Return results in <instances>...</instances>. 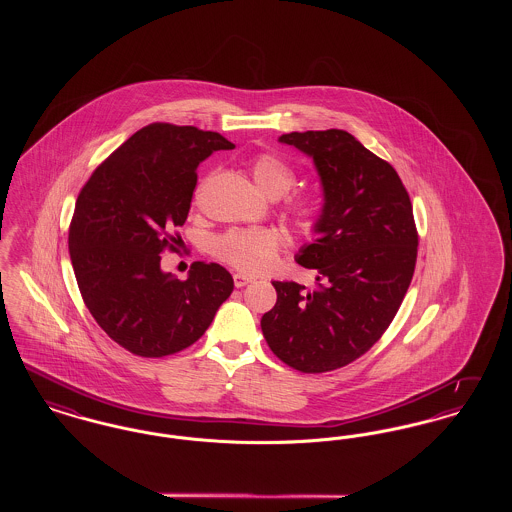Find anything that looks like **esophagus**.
I'll return each instance as SVG.
<instances>
[{
    "mask_svg": "<svg viewBox=\"0 0 512 512\" xmlns=\"http://www.w3.org/2000/svg\"><path fill=\"white\" fill-rule=\"evenodd\" d=\"M251 282H253V278L247 276V274H242V272H236V274H234V286H236V288H244V286L251 284Z\"/></svg>",
    "mask_w": 512,
    "mask_h": 512,
    "instance_id": "esophagus-1",
    "label": "esophagus"
}]
</instances>
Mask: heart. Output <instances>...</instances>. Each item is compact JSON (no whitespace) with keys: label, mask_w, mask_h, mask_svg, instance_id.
<instances>
[{"label":"heart","mask_w":512,"mask_h":512,"mask_svg":"<svg viewBox=\"0 0 512 512\" xmlns=\"http://www.w3.org/2000/svg\"><path fill=\"white\" fill-rule=\"evenodd\" d=\"M255 184L268 197H282L295 186L292 167L274 153H261L249 163ZM286 215L299 232H311L317 224L318 203L309 195H293L286 201ZM213 255L244 272H265L278 259L282 236L272 228H232L213 240Z\"/></svg>","instance_id":"heart-1"}]
</instances>
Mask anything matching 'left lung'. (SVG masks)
Listing matches in <instances>:
<instances>
[{
  "label": "left lung",
  "mask_w": 512,
  "mask_h": 512,
  "mask_svg": "<svg viewBox=\"0 0 512 512\" xmlns=\"http://www.w3.org/2000/svg\"><path fill=\"white\" fill-rule=\"evenodd\" d=\"M317 167L324 205L295 261L317 270V290L272 282L276 305L261 318L272 353L299 372L353 363L382 338L409 290L418 234L399 174L345 130L282 134Z\"/></svg>",
  "instance_id": "obj_1"
}]
</instances>
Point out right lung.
<instances>
[{"mask_svg":"<svg viewBox=\"0 0 512 512\" xmlns=\"http://www.w3.org/2000/svg\"><path fill=\"white\" fill-rule=\"evenodd\" d=\"M234 149L219 132L147 124L115 149L80 190L69 251L82 299L101 330L140 357H165L199 340L234 290L232 274L197 261L186 280L161 270L176 251L197 167Z\"/></svg>","mask_w":512,"mask_h":512,"instance_id":"obj_1","label":"right lung"}]
</instances>
